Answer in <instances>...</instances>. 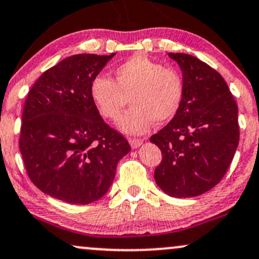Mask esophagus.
I'll use <instances>...</instances> for the list:
<instances>
[{"label": "esophagus", "mask_w": 259, "mask_h": 259, "mask_svg": "<svg viewBox=\"0 0 259 259\" xmlns=\"http://www.w3.org/2000/svg\"><path fill=\"white\" fill-rule=\"evenodd\" d=\"M142 142H143V140L135 139V137H130L129 139V143L133 148H137V147H140L141 145H142Z\"/></svg>", "instance_id": "obj_1"}]
</instances>
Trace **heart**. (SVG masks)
Masks as SVG:
<instances>
[{"instance_id": "obj_1", "label": "heart", "mask_w": 259, "mask_h": 259, "mask_svg": "<svg viewBox=\"0 0 259 259\" xmlns=\"http://www.w3.org/2000/svg\"><path fill=\"white\" fill-rule=\"evenodd\" d=\"M112 78L98 75L91 84V94L103 117L117 120L127 103L133 104L119 126L127 134H143L156 124L171 120L181 109L184 83L172 67L134 55L114 69Z\"/></svg>"}]
</instances>
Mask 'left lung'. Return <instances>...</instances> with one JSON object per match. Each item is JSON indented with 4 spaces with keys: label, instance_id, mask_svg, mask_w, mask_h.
Wrapping results in <instances>:
<instances>
[{
    "label": "left lung",
    "instance_id": "8db88e82",
    "mask_svg": "<svg viewBox=\"0 0 259 259\" xmlns=\"http://www.w3.org/2000/svg\"><path fill=\"white\" fill-rule=\"evenodd\" d=\"M183 71L181 109L150 141L161 150L156 184L173 197H194L214 188L239 143L238 106L224 77L191 55L168 54Z\"/></svg>",
    "mask_w": 259,
    "mask_h": 259
}]
</instances>
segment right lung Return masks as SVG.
Masks as SVG:
<instances>
[{
    "label": "right lung",
    "mask_w": 259,
    "mask_h": 259,
    "mask_svg": "<svg viewBox=\"0 0 259 259\" xmlns=\"http://www.w3.org/2000/svg\"><path fill=\"white\" fill-rule=\"evenodd\" d=\"M74 55L44 71L26 97L19 148L26 172L44 194L73 204L103 197L130 146L104 122L91 94L112 58Z\"/></svg>",
    "instance_id": "1"
}]
</instances>
